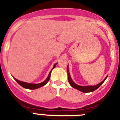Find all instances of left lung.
<instances>
[{
  "instance_id": "8db88e82",
  "label": "left lung",
  "mask_w": 120,
  "mask_h": 120,
  "mask_svg": "<svg viewBox=\"0 0 120 120\" xmlns=\"http://www.w3.org/2000/svg\"><path fill=\"white\" fill-rule=\"evenodd\" d=\"M67 72H68V80L69 83L70 84L71 86H72V87L75 88L76 89H78V90H80V91L83 92H93L94 90H96L97 89H98L101 85L103 83V82H105V80L106 79L107 77H106V79L101 82V83H100L99 84L97 85H95V86H79V85H76L75 83L74 82H73L72 80L70 74H69V69H68V65L67 67Z\"/></svg>"
}]
</instances>
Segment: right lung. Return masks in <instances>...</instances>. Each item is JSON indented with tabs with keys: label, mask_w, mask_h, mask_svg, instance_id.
I'll use <instances>...</instances> for the list:
<instances>
[{
	"label": "right lung",
	"mask_w": 120,
	"mask_h": 120,
	"mask_svg": "<svg viewBox=\"0 0 120 120\" xmlns=\"http://www.w3.org/2000/svg\"><path fill=\"white\" fill-rule=\"evenodd\" d=\"M56 64H57V63H56V64H54V67H53V68L52 69V70L54 68L56 67ZM51 71H50L48 77V78L46 79V80L45 81H44L43 82H42V83H38V84H32V83H25V82H20V81H19V80H17V79H15V78H14V79H15V81H16V82H17V83H18L20 86H22L23 87H24V88H26V89H37V88H38V87H41V86H44V85H45L48 82V81L50 79V77H51Z\"/></svg>",
	"instance_id": "obj_1"
}]
</instances>
